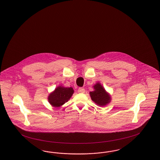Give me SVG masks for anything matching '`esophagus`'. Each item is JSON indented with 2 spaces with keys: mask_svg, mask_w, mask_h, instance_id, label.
<instances>
[{
  "mask_svg": "<svg viewBox=\"0 0 160 160\" xmlns=\"http://www.w3.org/2000/svg\"><path fill=\"white\" fill-rule=\"evenodd\" d=\"M78 93H84L85 92V89L83 88H80L78 90Z\"/></svg>",
  "mask_w": 160,
  "mask_h": 160,
  "instance_id": "34e87169",
  "label": "esophagus"
}]
</instances>
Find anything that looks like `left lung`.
Returning a JSON list of instances; mask_svg holds the SVG:
<instances>
[{"instance_id":"left-lung-1","label":"left lung","mask_w":160,"mask_h":160,"mask_svg":"<svg viewBox=\"0 0 160 160\" xmlns=\"http://www.w3.org/2000/svg\"><path fill=\"white\" fill-rule=\"evenodd\" d=\"M92 92H90V96L92 100L100 107H104L108 105L111 101V97L102 85L99 82L96 83L93 86Z\"/></svg>"}]
</instances>
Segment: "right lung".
Masks as SVG:
<instances>
[{"label":"right lung","mask_w":160,"mask_h":160,"mask_svg":"<svg viewBox=\"0 0 160 160\" xmlns=\"http://www.w3.org/2000/svg\"><path fill=\"white\" fill-rule=\"evenodd\" d=\"M74 93L72 88H65L61 85L57 87L48 97V102L52 107L59 108L70 100Z\"/></svg>","instance_id":"1"}]
</instances>
